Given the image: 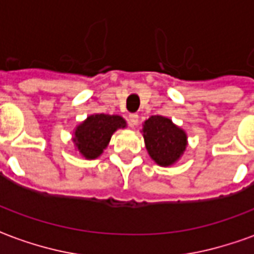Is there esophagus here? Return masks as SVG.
I'll list each match as a JSON object with an SVG mask.
<instances>
[{
	"label": "esophagus",
	"mask_w": 254,
	"mask_h": 254,
	"mask_svg": "<svg viewBox=\"0 0 254 254\" xmlns=\"http://www.w3.org/2000/svg\"><path fill=\"white\" fill-rule=\"evenodd\" d=\"M129 125L132 127H137L138 125V116L137 114H130L129 116Z\"/></svg>",
	"instance_id": "esophagus-1"
}]
</instances>
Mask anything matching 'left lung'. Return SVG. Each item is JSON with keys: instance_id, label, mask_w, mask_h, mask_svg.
<instances>
[{"instance_id": "1", "label": "left lung", "mask_w": 254, "mask_h": 254, "mask_svg": "<svg viewBox=\"0 0 254 254\" xmlns=\"http://www.w3.org/2000/svg\"><path fill=\"white\" fill-rule=\"evenodd\" d=\"M143 136L149 156L160 166L173 165L187 148L185 132L166 117H149L144 122Z\"/></svg>"}]
</instances>
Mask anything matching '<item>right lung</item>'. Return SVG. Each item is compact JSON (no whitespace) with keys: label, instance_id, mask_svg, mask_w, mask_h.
<instances>
[{"label":"right lung","instance_id":"right-lung-1","mask_svg":"<svg viewBox=\"0 0 254 254\" xmlns=\"http://www.w3.org/2000/svg\"><path fill=\"white\" fill-rule=\"evenodd\" d=\"M118 127H125V121L120 116L95 114L89 116L78 125L73 141L77 145L80 154L87 159L98 158L110 141L111 134Z\"/></svg>","mask_w":254,"mask_h":254}]
</instances>
